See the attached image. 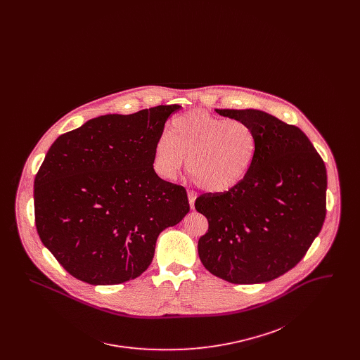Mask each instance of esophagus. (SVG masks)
Instances as JSON below:
<instances>
[{
    "mask_svg": "<svg viewBox=\"0 0 360 360\" xmlns=\"http://www.w3.org/2000/svg\"><path fill=\"white\" fill-rule=\"evenodd\" d=\"M188 195L190 207H191V209H194V201H195V198H197V194H195V193H193V191H188Z\"/></svg>",
    "mask_w": 360,
    "mask_h": 360,
    "instance_id": "obj_1",
    "label": "esophagus"
}]
</instances>
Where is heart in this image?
Wrapping results in <instances>:
<instances>
[{"instance_id": "obj_1", "label": "heart", "mask_w": 360, "mask_h": 360, "mask_svg": "<svg viewBox=\"0 0 360 360\" xmlns=\"http://www.w3.org/2000/svg\"><path fill=\"white\" fill-rule=\"evenodd\" d=\"M257 151V134L248 122L190 110L172 121L169 135L156 140L153 166L162 179L172 181L188 156V172L198 185L224 193L245 178Z\"/></svg>"}]
</instances>
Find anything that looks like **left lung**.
Masks as SVG:
<instances>
[{
  "label": "left lung",
  "instance_id": "left-lung-1",
  "mask_svg": "<svg viewBox=\"0 0 360 360\" xmlns=\"http://www.w3.org/2000/svg\"><path fill=\"white\" fill-rule=\"evenodd\" d=\"M216 112L254 128L257 158L239 185L195 200L209 223L198 255L209 273L231 283L269 282L305 257L323 228L326 165L295 125L257 109Z\"/></svg>",
  "mask_w": 360,
  "mask_h": 360
}]
</instances>
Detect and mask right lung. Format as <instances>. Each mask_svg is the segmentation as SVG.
<instances>
[{"instance_id": "right-lung-1", "label": "right lung", "mask_w": 360, "mask_h": 360, "mask_svg": "<svg viewBox=\"0 0 360 360\" xmlns=\"http://www.w3.org/2000/svg\"><path fill=\"white\" fill-rule=\"evenodd\" d=\"M179 108L100 116L50 147L34 178V223L74 278L90 285L135 279L151 264L159 233L188 214L185 188L153 166L155 143Z\"/></svg>"}]
</instances>
